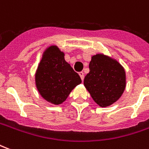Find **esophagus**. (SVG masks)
<instances>
[{
	"mask_svg": "<svg viewBox=\"0 0 149 149\" xmlns=\"http://www.w3.org/2000/svg\"><path fill=\"white\" fill-rule=\"evenodd\" d=\"M79 75H80V77H81V80L83 81V80H84V72H79Z\"/></svg>",
	"mask_w": 149,
	"mask_h": 149,
	"instance_id": "34e87169",
	"label": "esophagus"
}]
</instances>
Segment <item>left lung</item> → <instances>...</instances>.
<instances>
[{
	"label": "left lung",
	"mask_w": 149,
	"mask_h": 149,
	"mask_svg": "<svg viewBox=\"0 0 149 149\" xmlns=\"http://www.w3.org/2000/svg\"><path fill=\"white\" fill-rule=\"evenodd\" d=\"M84 85L100 107L109 106L119 100L126 86L125 68L114 59L104 54L92 56L89 72Z\"/></svg>",
	"instance_id": "obj_1"
}]
</instances>
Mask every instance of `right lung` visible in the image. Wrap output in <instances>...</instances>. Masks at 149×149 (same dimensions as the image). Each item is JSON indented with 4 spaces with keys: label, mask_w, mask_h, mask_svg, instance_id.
Instances as JSON below:
<instances>
[{
    "label": "right lung",
    "mask_w": 149,
    "mask_h": 149,
    "mask_svg": "<svg viewBox=\"0 0 149 149\" xmlns=\"http://www.w3.org/2000/svg\"><path fill=\"white\" fill-rule=\"evenodd\" d=\"M40 96L53 104L65 101L72 90L81 83L80 76L65 61V53L57 46L45 49L35 74Z\"/></svg>",
    "instance_id": "1"
}]
</instances>
